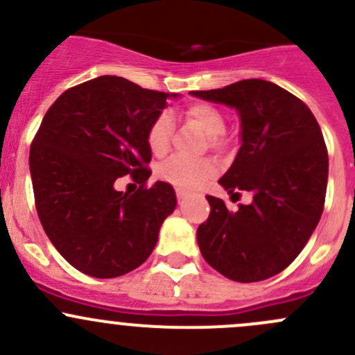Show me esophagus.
<instances>
[{
	"label": "esophagus",
	"instance_id": "esophagus-1",
	"mask_svg": "<svg viewBox=\"0 0 355 355\" xmlns=\"http://www.w3.org/2000/svg\"><path fill=\"white\" fill-rule=\"evenodd\" d=\"M177 199H178V204H184L185 192L184 191H177Z\"/></svg>",
	"mask_w": 355,
	"mask_h": 355
}]
</instances>
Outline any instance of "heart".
I'll use <instances>...</instances> for the list:
<instances>
[{
  "mask_svg": "<svg viewBox=\"0 0 355 355\" xmlns=\"http://www.w3.org/2000/svg\"><path fill=\"white\" fill-rule=\"evenodd\" d=\"M185 120L198 128L200 134L206 135L211 144L216 142L218 137L225 134L227 121L220 110L206 103H196L185 110ZM171 127L173 121L168 113H161L151 123L148 130V146L155 156L166 155L170 149ZM159 175L163 180L170 182L182 191H196L206 180L214 175V168L206 161H191L184 157H171L159 168Z\"/></svg>",
  "mask_w": 355,
  "mask_h": 355,
  "instance_id": "heart-1",
  "label": "heart"
}]
</instances>
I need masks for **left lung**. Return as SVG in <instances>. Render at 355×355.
Instances as JSON below:
<instances>
[{
	"mask_svg": "<svg viewBox=\"0 0 355 355\" xmlns=\"http://www.w3.org/2000/svg\"><path fill=\"white\" fill-rule=\"evenodd\" d=\"M191 94L237 111L241 148L218 184L230 199L241 191L252 194L235 213L207 196L209 218L198 228L200 254L234 282L275 277L299 256L323 213L328 153L320 125L299 98L263 78Z\"/></svg>",
	"mask_w": 355,
	"mask_h": 355,
	"instance_id": "left-lung-1",
	"label": "left lung"
}]
</instances>
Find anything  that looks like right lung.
<instances>
[{"label": "right lung", "instance_id": "add662e5", "mask_svg": "<svg viewBox=\"0 0 355 355\" xmlns=\"http://www.w3.org/2000/svg\"><path fill=\"white\" fill-rule=\"evenodd\" d=\"M178 96L101 75L63 92L42 118L28 156L35 209L75 270L116 278L151 256L177 196L166 182L144 187L148 130ZM125 174L141 184L134 195L114 189Z\"/></svg>", "mask_w": 355, "mask_h": 355}]
</instances>
